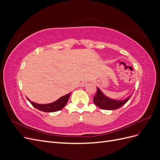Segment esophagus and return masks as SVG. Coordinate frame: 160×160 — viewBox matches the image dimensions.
<instances>
[{
  "instance_id": "obj_1",
  "label": "esophagus",
  "mask_w": 160,
  "mask_h": 160,
  "mask_svg": "<svg viewBox=\"0 0 160 160\" xmlns=\"http://www.w3.org/2000/svg\"><path fill=\"white\" fill-rule=\"evenodd\" d=\"M88 81H83L81 83V86H85L87 84H88Z\"/></svg>"
}]
</instances>
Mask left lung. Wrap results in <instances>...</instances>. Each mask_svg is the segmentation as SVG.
Segmentation results:
<instances>
[{
	"instance_id": "obj_1",
	"label": "left lung",
	"mask_w": 160,
	"mask_h": 160,
	"mask_svg": "<svg viewBox=\"0 0 160 160\" xmlns=\"http://www.w3.org/2000/svg\"><path fill=\"white\" fill-rule=\"evenodd\" d=\"M132 97V95L129 96V98L124 100H113L108 98L103 94L102 92L100 91L99 88L97 89V92L93 98L94 103L98 106L101 109L105 110H115L120 108L123 105Z\"/></svg>"
}]
</instances>
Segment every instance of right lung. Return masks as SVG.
Listing matches in <instances>:
<instances>
[{
  "mask_svg": "<svg viewBox=\"0 0 160 160\" xmlns=\"http://www.w3.org/2000/svg\"><path fill=\"white\" fill-rule=\"evenodd\" d=\"M70 95H71V93L61 97V98H59V99L52 103L43 104V105L37 104L34 102H32V101H31L28 98L27 99L30 101V103L32 104L33 107L37 108L38 110L44 111V112H55V111H60L65 107L67 103L68 102Z\"/></svg>",
  "mask_w": 160,
  "mask_h": 160,
  "instance_id": "right-lung-1",
  "label": "right lung"
}]
</instances>
